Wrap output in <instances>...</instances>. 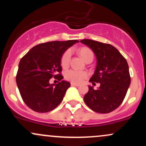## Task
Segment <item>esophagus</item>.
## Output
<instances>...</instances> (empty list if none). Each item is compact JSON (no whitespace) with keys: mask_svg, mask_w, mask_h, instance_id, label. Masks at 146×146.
Segmentation results:
<instances>
[{"mask_svg":"<svg viewBox=\"0 0 146 146\" xmlns=\"http://www.w3.org/2000/svg\"><path fill=\"white\" fill-rule=\"evenodd\" d=\"M71 84V86H80V84H78L73 83V82H72Z\"/></svg>","mask_w":146,"mask_h":146,"instance_id":"1","label":"esophagus"}]
</instances>
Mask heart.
Listing matches in <instances>:
<instances>
[{"label":"heart","instance_id":"1","mask_svg":"<svg viewBox=\"0 0 146 146\" xmlns=\"http://www.w3.org/2000/svg\"><path fill=\"white\" fill-rule=\"evenodd\" d=\"M79 53L86 62L93 61L94 58V53L93 51L88 47H82L79 50ZM71 50H67L63 53L61 58V66L63 68H66L69 65L71 61ZM86 72L76 71L74 69L68 70L65 73V78L68 81L73 83H80L83 81L84 79L87 77Z\"/></svg>","mask_w":146,"mask_h":146}]
</instances>
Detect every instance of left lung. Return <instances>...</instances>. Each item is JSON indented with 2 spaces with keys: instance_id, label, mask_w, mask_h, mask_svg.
Wrapping results in <instances>:
<instances>
[{
  "instance_id": "1",
  "label": "left lung",
  "mask_w": 146,
  "mask_h": 146,
  "mask_svg": "<svg viewBox=\"0 0 146 146\" xmlns=\"http://www.w3.org/2000/svg\"><path fill=\"white\" fill-rule=\"evenodd\" d=\"M80 42L93 50L98 61L89 82L93 84L100 83L98 89L88 86L84 100L93 111L109 113L121 104L130 84L128 62L113 45L89 39Z\"/></svg>"
}]
</instances>
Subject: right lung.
<instances>
[{
	"instance_id": "1",
	"label": "right lung",
	"mask_w": 146,
	"mask_h": 146,
	"mask_svg": "<svg viewBox=\"0 0 146 146\" xmlns=\"http://www.w3.org/2000/svg\"><path fill=\"white\" fill-rule=\"evenodd\" d=\"M78 42L71 40L41 43L21 58L16 83L23 102L33 111L47 113L62 101L71 84L62 80L61 58L64 52ZM52 77L58 83L50 85Z\"/></svg>"
}]
</instances>
